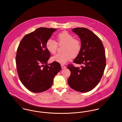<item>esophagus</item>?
<instances>
[{
    "instance_id": "obj_1",
    "label": "esophagus",
    "mask_w": 122,
    "mask_h": 122,
    "mask_svg": "<svg viewBox=\"0 0 122 122\" xmlns=\"http://www.w3.org/2000/svg\"><path fill=\"white\" fill-rule=\"evenodd\" d=\"M61 67H62V69H65V68H66V66H65L64 65H61Z\"/></svg>"
}]
</instances>
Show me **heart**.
Returning a JSON list of instances; mask_svg holds the SVG:
<instances>
[{
  "instance_id": "heart-1",
  "label": "heart",
  "mask_w": 122,
  "mask_h": 122,
  "mask_svg": "<svg viewBox=\"0 0 122 122\" xmlns=\"http://www.w3.org/2000/svg\"><path fill=\"white\" fill-rule=\"evenodd\" d=\"M57 43L54 40L50 38L46 42V48L47 51L52 54L55 53L58 44L59 45H65L64 48V53H57L51 57L53 62H56L61 64H65L71 57L76 56L80 52L81 49L80 42L74 39V37L64 31L59 33L56 35Z\"/></svg>"
}]
</instances>
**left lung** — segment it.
<instances>
[{
	"mask_svg": "<svg viewBox=\"0 0 122 122\" xmlns=\"http://www.w3.org/2000/svg\"><path fill=\"white\" fill-rule=\"evenodd\" d=\"M72 31L79 37L81 45L73 62L82 66H67L71 71L68 83L75 91L86 92L97 85L103 76L106 66L104 48L100 39L90 30L76 28Z\"/></svg>",
	"mask_w": 122,
	"mask_h": 122,
	"instance_id": "1",
	"label": "left lung"
}]
</instances>
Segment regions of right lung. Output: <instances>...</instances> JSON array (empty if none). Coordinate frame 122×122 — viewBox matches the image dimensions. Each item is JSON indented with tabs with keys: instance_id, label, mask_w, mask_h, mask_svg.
I'll return each instance as SVG.
<instances>
[{
	"instance_id": "obj_1",
	"label": "right lung",
	"mask_w": 122,
	"mask_h": 122,
	"mask_svg": "<svg viewBox=\"0 0 122 122\" xmlns=\"http://www.w3.org/2000/svg\"><path fill=\"white\" fill-rule=\"evenodd\" d=\"M56 29L40 27L24 37L17 49L16 63L19 77L28 90L39 93L52 86L60 71L59 63L48 65L50 52L46 43Z\"/></svg>"
}]
</instances>
